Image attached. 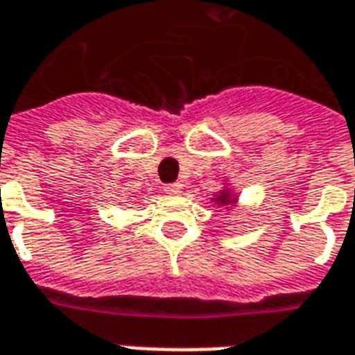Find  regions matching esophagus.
<instances>
[{"label": "esophagus", "mask_w": 355, "mask_h": 355, "mask_svg": "<svg viewBox=\"0 0 355 355\" xmlns=\"http://www.w3.org/2000/svg\"><path fill=\"white\" fill-rule=\"evenodd\" d=\"M163 192L169 193V196H177V193L182 192V184L180 182H171V184L163 186Z\"/></svg>", "instance_id": "esophagus-1"}]
</instances>
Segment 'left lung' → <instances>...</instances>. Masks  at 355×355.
I'll use <instances>...</instances> for the list:
<instances>
[{
	"mask_svg": "<svg viewBox=\"0 0 355 355\" xmlns=\"http://www.w3.org/2000/svg\"><path fill=\"white\" fill-rule=\"evenodd\" d=\"M213 200H215L218 205H230V203H236V198H232V193L228 188H226V190H223V192L218 193L216 198H213Z\"/></svg>",
	"mask_w": 355,
	"mask_h": 355,
	"instance_id": "obj_1",
	"label": "left lung"
}]
</instances>
